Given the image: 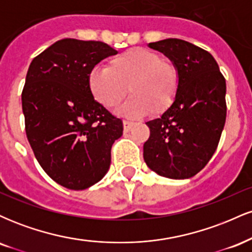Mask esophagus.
Instances as JSON below:
<instances>
[{
    "mask_svg": "<svg viewBox=\"0 0 252 252\" xmlns=\"http://www.w3.org/2000/svg\"><path fill=\"white\" fill-rule=\"evenodd\" d=\"M134 126V122H129V121H123V130L124 132L130 131V129Z\"/></svg>",
    "mask_w": 252,
    "mask_h": 252,
    "instance_id": "obj_1",
    "label": "esophagus"
}]
</instances>
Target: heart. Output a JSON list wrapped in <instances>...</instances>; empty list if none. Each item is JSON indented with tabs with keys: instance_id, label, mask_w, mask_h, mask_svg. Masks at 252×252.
I'll return each instance as SVG.
<instances>
[{
	"instance_id": "1",
	"label": "heart",
	"mask_w": 252,
	"mask_h": 252,
	"mask_svg": "<svg viewBox=\"0 0 252 252\" xmlns=\"http://www.w3.org/2000/svg\"><path fill=\"white\" fill-rule=\"evenodd\" d=\"M92 97L106 109H116L131 92L132 97L120 109L126 118L144 117L153 110L162 114L174 102L179 88L178 71L153 51L130 48L109 60L108 67H94L89 73Z\"/></svg>"
}]
</instances>
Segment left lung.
Instances as JSON below:
<instances>
[{
  "instance_id": "obj_1",
  "label": "left lung",
  "mask_w": 252,
  "mask_h": 252,
  "mask_svg": "<svg viewBox=\"0 0 252 252\" xmlns=\"http://www.w3.org/2000/svg\"><path fill=\"white\" fill-rule=\"evenodd\" d=\"M178 71L174 102L158 118L146 124L150 136L143 158L156 174L189 179L215 154L226 120V83L207 51L180 39L150 42Z\"/></svg>"
}]
</instances>
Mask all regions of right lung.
I'll use <instances>...</instances> for the list:
<instances>
[{
	"mask_svg": "<svg viewBox=\"0 0 252 252\" xmlns=\"http://www.w3.org/2000/svg\"><path fill=\"white\" fill-rule=\"evenodd\" d=\"M116 53L100 41L63 39L28 68L22 91L28 142L47 175L68 189L102 180L123 134L122 121L94 100L88 84L94 65Z\"/></svg>",
	"mask_w": 252,
	"mask_h": 252,
	"instance_id": "add662e5",
	"label": "right lung"
}]
</instances>
